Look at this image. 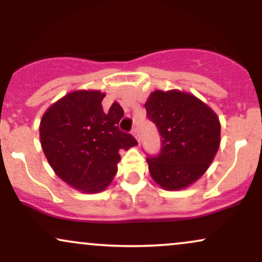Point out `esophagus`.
Masks as SVG:
<instances>
[{
	"label": "esophagus",
	"instance_id": "1",
	"mask_svg": "<svg viewBox=\"0 0 262 262\" xmlns=\"http://www.w3.org/2000/svg\"><path fill=\"white\" fill-rule=\"evenodd\" d=\"M132 134L134 135V138L137 140H139V130H138L137 127H134L133 129H132Z\"/></svg>",
	"mask_w": 262,
	"mask_h": 262
}]
</instances>
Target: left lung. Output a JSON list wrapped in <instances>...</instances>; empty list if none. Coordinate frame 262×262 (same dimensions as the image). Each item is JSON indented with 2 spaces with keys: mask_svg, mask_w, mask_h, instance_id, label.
Instances as JSON below:
<instances>
[{
  "mask_svg": "<svg viewBox=\"0 0 262 262\" xmlns=\"http://www.w3.org/2000/svg\"><path fill=\"white\" fill-rule=\"evenodd\" d=\"M145 110L162 141L160 154L146 159L150 175L167 191L187 188L206 172L217 154L218 116L196 96L179 90L151 92Z\"/></svg>",
  "mask_w": 262,
  "mask_h": 262,
  "instance_id": "obj_1",
  "label": "left lung"
}]
</instances>
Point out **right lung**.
Returning <instances> with one entry per match:
<instances>
[{
	"mask_svg": "<svg viewBox=\"0 0 262 262\" xmlns=\"http://www.w3.org/2000/svg\"><path fill=\"white\" fill-rule=\"evenodd\" d=\"M104 93L77 90L45 111L39 125L40 144L54 172L71 187L86 193L103 191L118 171L121 150L138 145L121 132L124 116L117 102L103 112Z\"/></svg>",
	"mask_w": 262,
	"mask_h": 262,
	"instance_id": "1",
	"label": "right lung"
}]
</instances>
